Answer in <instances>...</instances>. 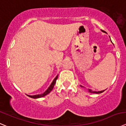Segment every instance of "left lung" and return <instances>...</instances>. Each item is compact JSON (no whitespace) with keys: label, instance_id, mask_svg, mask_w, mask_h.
Segmentation results:
<instances>
[{"label":"left lung","instance_id":"1","mask_svg":"<svg viewBox=\"0 0 126 126\" xmlns=\"http://www.w3.org/2000/svg\"><path fill=\"white\" fill-rule=\"evenodd\" d=\"M102 32H105V33H106L105 31H102ZM110 40H111V39H110ZM80 86L82 87V88H84V87L82 86ZM104 91H105V90H104V91H92L91 89H88V92H89V93H95V94H100V93H103V92H104Z\"/></svg>","mask_w":126,"mask_h":126}]
</instances>
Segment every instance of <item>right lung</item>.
<instances>
[{
	"label": "right lung",
	"mask_w": 126,
	"mask_h": 126,
	"mask_svg": "<svg viewBox=\"0 0 126 126\" xmlns=\"http://www.w3.org/2000/svg\"><path fill=\"white\" fill-rule=\"evenodd\" d=\"M58 75L56 77V78H54V79H53V82L51 83V84H50V86H49V87H48V89L46 90L45 92H44V93H43V94H37V95H27L29 97H30L31 98H33V99H38V98H41V97H43L45 96V95H47V94H49V93H50L51 91H52V89H53V88H54V84H56V79H58Z\"/></svg>",
	"instance_id": "1"
}]
</instances>
